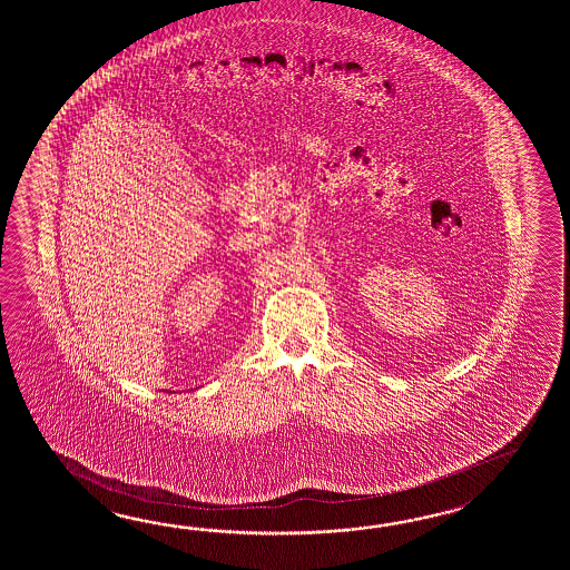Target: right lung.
I'll use <instances>...</instances> for the list:
<instances>
[{
  "label": "right lung",
  "instance_id": "1",
  "mask_svg": "<svg viewBox=\"0 0 570 570\" xmlns=\"http://www.w3.org/2000/svg\"><path fill=\"white\" fill-rule=\"evenodd\" d=\"M173 393H175V391H173Z\"/></svg>",
  "mask_w": 570,
  "mask_h": 570
}]
</instances>
